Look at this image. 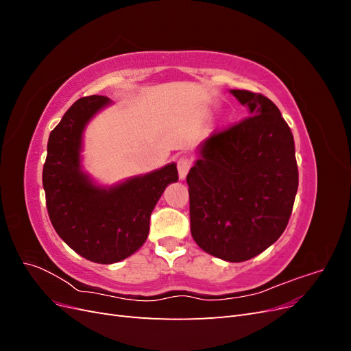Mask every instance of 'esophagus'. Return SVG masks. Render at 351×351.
I'll return each mask as SVG.
<instances>
[{
  "mask_svg": "<svg viewBox=\"0 0 351 351\" xmlns=\"http://www.w3.org/2000/svg\"><path fill=\"white\" fill-rule=\"evenodd\" d=\"M190 167H192V161H190V159H189L187 156H180V158L177 159V169H178L180 178L183 180V178L187 176Z\"/></svg>",
  "mask_w": 351,
  "mask_h": 351,
  "instance_id": "esophagus-1",
  "label": "esophagus"
}]
</instances>
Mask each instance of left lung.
<instances>
[{"instance_id":"8db88e82","label":"left lung","mask_w":351,"mask_h":351,"mask_svg":"<svg viewBox=\"0 0 351 351\" xmlns=\"http://www.w3.org/2000/svg\"><path fill=\"white\" fill-rule=\"evenodd\" d=\"M252 115L212 133L187 174L190 230L212 256L243 262L284 232L299 187L294 139L262 93L234 89Z\"/></svg>"}]
</instances>
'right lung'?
Listing matches in <instances>:
<instances>
[{
  "mask_svg": "<svg viewBox=\"0 0 351 351\" xmlns=\"http://www.w3.org/2000/svg\"><path fill=\"white\" fill-rule=\"evenodd\" d=\"M108 104L107 97L92 95L71 105L49 134L42 171L52 227L74 252L97 263L123 261L142 246L158 199L178 180L176 164H169L111 189L89 182L80 171L82 133Z\"/></svg>",
  "mask_w": 351,
  "mask_h": 351,
  "instance_id": "1",
  "label": "right lung"
}]
</instances>
